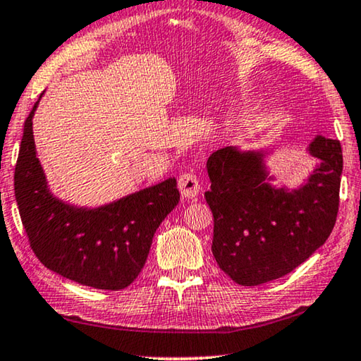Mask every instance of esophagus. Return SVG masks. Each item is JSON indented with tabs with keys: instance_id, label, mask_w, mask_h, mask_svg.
<instances>
[{
	"instance_id": "1",
	"label": "esophagus",
	"mask_w": 361,
	"mask_h": 361,
	"mask_svg": "<svg viewBox=\"0 0 361 361\" xmlns=\"http://www.w3.org/2000/svg\"><path fill=\"white\" fill-rule=\"evenodd\" d=\"M178 188L181 191V196L186 197V199L196 197L199 195V191H201V185H199L197 176L192 175V173L181 175L180 180H178Z\"/></svg>"
}]
</instances>
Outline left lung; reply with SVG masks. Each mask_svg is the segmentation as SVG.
I'll list each match as a JSON object with an SVG mask.
<instances>
[{
	"mask_svg": "<svg viewBox=\"0 0 361 361\" xmlns=\"http://www.w3.org/2000/svg\"><path fill=\"white\" fill-rule=\"evenodd\" d=\"M308 152L318 164L295 190L272 183L269 150L228 146L209 157L212 255L238 285L283 277L329 238L338 211L342 147L337 139L316 136Z\"/></svg>",
	"mask_w": 361,
	"mask_h": 361,
	"instance_id": "obj_1",
	"label": "left lung"
}]
</instances>
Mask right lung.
Instances as JSON below:
<instances>
[{
	"mask_svg": "<svg viewBox=\"0 0 361 361\" xmlns=\"http://www.w3.org/2000/svg\"><path fill=\"white\" fill-rule=\"evenodd\" d=\"M37 106L39 102L24 123L14 171L16 202L32 250L43 266L69 281L100 290L125 288L142 271L155 230L180 201L176 180L99 207L61 201L48 188L37 157L32 129Z\"/></svg>",
	"mask_w": 361,
	"mask_h": 361,
	"instance_id": "right-lung-1",
	"label": "right lung"
}]
</instances>
